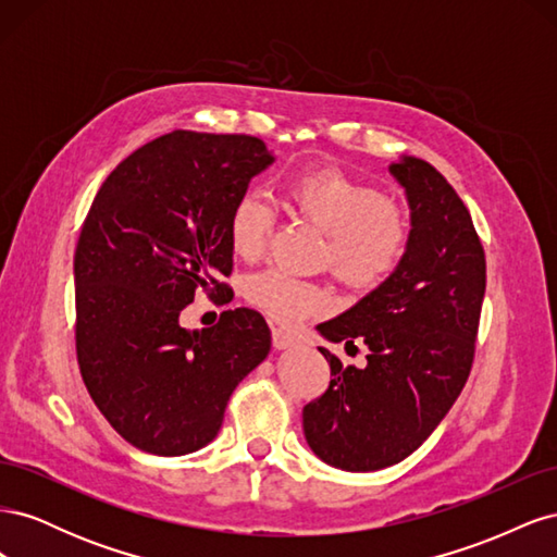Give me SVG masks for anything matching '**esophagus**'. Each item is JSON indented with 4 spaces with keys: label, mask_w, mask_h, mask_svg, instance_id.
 Returning a JSON list of instances; mask_svg holds the SVG:
<instances>
[{
    "label": "esophagus",
    "mask_w": 557,
    "mask_h": 557,
    "mask_svg": "<svg viewBox=\"0 0 557 557\" xmlns=\"http://www.w3.org/2000/svg\"><path fill=\"white\" fill-rule=\"evenodd\" d=\"M272 344H274V348H278V350L290 348V346H295V336H293L290 332L281 330V327H272Z\"/></svg>",
    "instance_id": "obj_1"
}]
</instances>
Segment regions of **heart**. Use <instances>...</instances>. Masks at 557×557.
<instances>
[{"mask_svg": "<svg viewBox=\"0 0 557 557\" xmlns=\"http://www.w3.org/2000/svg\"><path fill=\"white\" fill-rule=\"evenodd\" d=\"M288 205L325 232L320 264L350 290H372L401 267L411 244V225L395 199L374 185L332 166L297 172L285 178ZM274 215L264 201L246 193L227 218L232 250L244 260H258L269 242ZM246 297L269 318L295 325L307 315L330 309V293L313 281L295 278L283 269H264L246 283Z\"/></svg>", "mask_w": 557, "mask_h": 557, "instance_id": "1", "label": "heart"}]
</instances>
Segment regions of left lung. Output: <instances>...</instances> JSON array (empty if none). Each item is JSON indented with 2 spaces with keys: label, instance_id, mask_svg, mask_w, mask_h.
<instances>
[{
  "label": "left lung",
  "instance_id": "8db88e82",
  "mask_svg": "<svg viewBox=\"0 0 557 557\" xmlns=\"http://www.w3.org/2000/svg\"><path fill=\"white\" fill-rule=\"evenodd\" d=\"M391 172L407 188L411 244L397 272L330 323V342L369 348L367 367L330 362L327 391L301 420L311 450L346 471L401 462L442 423L469 379L485 295V252L450 183L425 160Z\"/></svg>",
  "mask_w": 557,
  "mask_h": 557
}]
</instances>
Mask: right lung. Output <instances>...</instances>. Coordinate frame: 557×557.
<instances>
[{
  "label": "right lung",
  "mask_w": 557,
  "mask_h": 557,
  "mask_svg": "<svg viewBox=\"0 0 557 557\" xmlns=\"http://www.w3.org/2000/svg\"><path fill=\"white\" fill-rule=\"evenodd\" d=\"M250 134L176 129L107 176L74 256L76 360L97 409L134 448L185 455L218 434L225 407L269 352L267 320L227 309L188 332L195 295L232 299L227 218L272 164Z\"/></svg>",
  "instance_id": "obj_1"
}]
</instances>
